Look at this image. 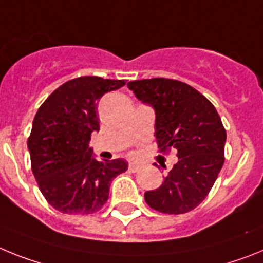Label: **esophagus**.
Wrapping results in <instances>:
<instances>
[{
  "label": "esophagus",
  "instance_id": "obj_1",
  "mask_svg": "<svg viewBox=\"0 0 263 263\" xmlns=\"http://www.w3.org/2000/svg\"><path fill=\"white\" fill-rule=\"evenodd\" d=\"M140 168H141V165H139V164H135V163H131L128 166V170L131 171V172H138Z\"/></svg>",
  "mask_w": 263,
  "mask_h": 263
}]
</instances>
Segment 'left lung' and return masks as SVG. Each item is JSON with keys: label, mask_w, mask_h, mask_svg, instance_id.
I'll list each match as a JSON object with an SVG mask.
<instances>
[{"label": "left lung", "mask_w": 263, "mask_h": 263, "mask_svg": "<svg viewBox=\"0 0 263 263\" xmlns=\"http://www.w3.org/2000/svg\"><path fill=\"white\" fill-rule=\"evenodd\" d=\"M127 86L154 107L160 152L173 148L179 157L163 184L145 192V202L166 214L193 211L211 192L225 161L227 131L220 115L202 93L180 81L154 78Z\"/></svg>", "instance_id": "8db88e82"}]
</instances>
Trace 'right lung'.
<instances>
[{
	"mask_svg": "<svg viewBox=\"0 0 263 263\" xmlns=\"http://www.w3.org/2000/svg\"><path fill=\"white\" fill-rule=\"evenodd\" d=\"M125 81L81 77L66 82L43 102L27 139L31 171L43 197L66 214L98 212L111 181L128 168L123 159L98 161L90 148L99 131L97 104Z\"/></svg>",
	"mask_w": 263,
	"mask_h": 263,
	"instance_id": "obj_1",
	"label": "right lung"
}]
</instances>
